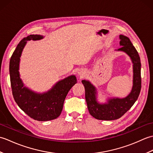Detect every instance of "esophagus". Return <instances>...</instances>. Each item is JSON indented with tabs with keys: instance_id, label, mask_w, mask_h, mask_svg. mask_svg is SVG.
<instances>
[{
	"instance_id": "esophagus-1",
	"label": "esophagus",
	"mask_w": 153,
	"mask_h": 153,
	"mask_svg": "<svg viewBox=\"0 0 153 153\" xmlns=\"http://www.w3.org/2000/svg\"><path fill=\"white\" fill-rule=\"evenodd\" d=\"M80 75H81V74H80Z\"/></svg>"
}]
</instances>
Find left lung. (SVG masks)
Wrapping results in <instances>:
<instances>
[{
	"mask_svg": "<svg viewBox=\"0 0 153 153\" xmlns=\"http://www.w3.org/2000/svg\"><path fill=\"white\" fill-rule=\"evenodd\" d=\"M118 51H123L130 56L134 64V85L130 94L123 99H112L108 103L100 105L96 99V89L88 81L82 80L85 91V100L90 114L97 120H113L120 118L131 108L137 100L141 88L140 57L128 37L120 35Z\"/></svg>",
	"mask_w": 153,
	"mask_h": 153,
	"instance_id": "8db88e82",
	"label": "left lung"
}]
</instances>
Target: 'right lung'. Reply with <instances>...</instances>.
Masks as SVG:
<instances>
[{
    "mask_svg": "<svg viewBox=\"0 0 153 153\" xmlns=\"http://www.w3.org/2000/svg\"><path fill=\"white\" fill-rule=\"evenodd\" d=\"M43 38L40 35H30L23 39L12 55L9 71L12 95L18 106L31 118L37 121H48L60 115L67 94L77 83V79L74 76L68 77L43 94L35 93L24 87L18 71L23 48L27 41L39 40Z\"/></svg>",
    "mask_w": 153,
    "mask_h": 153,
    "instance_id": "right-lung-1",
    "label": "right lung"
}]
</instances>
